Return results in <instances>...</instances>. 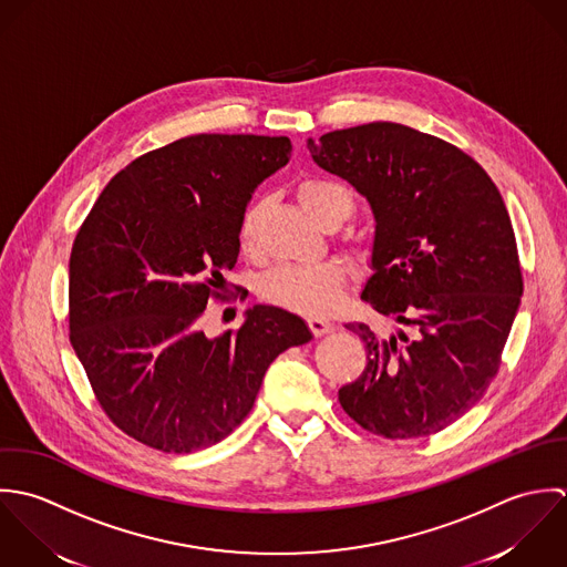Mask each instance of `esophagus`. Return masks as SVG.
<instances>
[{
	"label": "esophagus",
	"mask_w": 567,
	"mask_h": 567,
	"mask_svg": "<svg viewBox=\"0 0 567 567\" xmlns=\"http://www.w3.org/2000/svg\"><path fill=\"white\" fill-rule=\"evenodd\" d=\"M307 327L311 329V333H313L316 338L327 336V333L333 329V324H331L329 320H324V318H309V320H307Z\"/></svg>",
	"instance_id": "34e87169"
}]
</instances>
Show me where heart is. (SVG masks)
I'll list each match as a JSON object with an SVG mask.
<instances>
[{"mask_svg": "<svg viewBox=\"0 0 567 567\" xmlns=\"http://www.w3.org/2000/svg\"><path fill=\"white\" fill-rule=\"evenodd\" d=\"M298 199L302 208L320 224H341L352 210L350 193L331 179H307L298 188ZM265 204H249L238 219V245L245 254H254L258 247L260 221ZM346 269L338 260H322L313 265H282L269 271L258 287L265 302L309 316L320 318L340 307L346 289Z\"/></svg>", "mask_w": 567, "mask_h": 567, "instance_id": "b5f03b06", "label": "heart"}]
</instances>
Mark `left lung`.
<instances>
[{
	"label": "left lung",
	"mask_w": 567,
	"mask_h": 567,
	"mask_svg": "<svg viewBox=\"0 0 567 567\" xmlns=\"http://www.w3.org/2000/svg\"><path fill=\"white\" fill-rule=\"evenodd\" d=\"M313 162L346 179L374 215L372 269L361 300L410 327L365 343L343 412L383 439L432 436L486 392L524 293L515 231L486 171L450 142L396 122L307 140Z\"/></svg>",
	"instance_id": "1"
}]
</instances>
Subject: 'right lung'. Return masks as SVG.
<instances>
[{
    "label": "right lung",
    "mask_w": 567,
    "mask_h": 567,
    "mask_svg": "<svg viewBox=\"0 0 567 567\" xmlns=\"http://www.w3.org/2000/svg\"><path fill=\"white\" fill-rule=\"evenodd\" d=\"M291 157V140L199 133L144 153L105 186L70 256V341L126 436L166 453L221 443L254 408L269 363L311 340L267 305L238 331L199 329L238 258L254 188Z\"/></svg>",
    "instance_id": "1"
}]
</instances>
